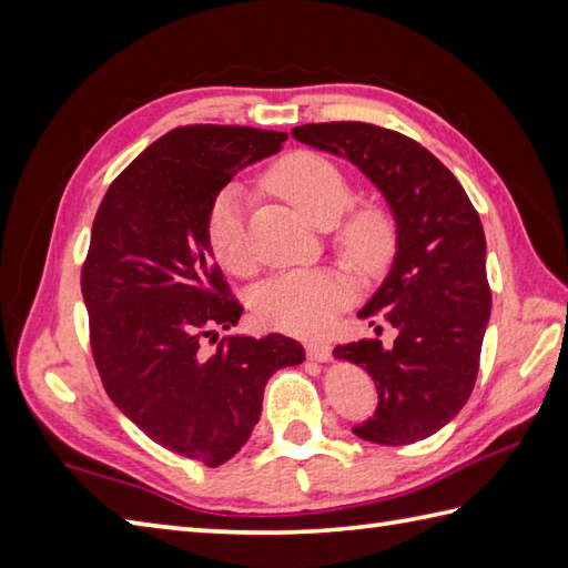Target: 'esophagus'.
<instances>
[{
  "label": "esophagus",
  "mask_w": 568,
  "mask_h": 568,
  "mask_svg": "<svg viewBox=\"0 0 568 568\" xmlns=\"http://www.w3.org/2000/svg\"><path fill=\"white\" fill-rule=\"evenodd\" d=\"M305 352L310 361H329L332 358V346L327 342H307Z\"/></svg>",
  "instance_id": "1"
}]
</instances>
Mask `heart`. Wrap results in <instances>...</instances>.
Segmentation results:
<instances>
[{"label":"heart","mask_w":568,"mask_h":568,"mask_svg":"<svg viewBox=\"0 0 568 568\" xmlns=\"http://www.w3.org/2000/svg\"><path fill=\"white\" fill-rule=\"evenodd\" d=\"M271 185L317 226H329L352 197L339 168L307 151L285 155L271 171ZM244 207V187L232 183L216 195L207 216V241L214 258L236 275L248 273L253 265ZM336 241L346 258L358 265H376L390 253L393 222L388 212L376 204H364L346 216ZM346 300L348 283L336 271H293L263 283L253 300V310L265 327L291 334H320L334 322Z\"/></svg>","instance_id":"1"}]
</instances>
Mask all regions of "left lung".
Instances as JSON below:
<instances>
[{
  "mask_svg": "<svg viewBox=\"0 0 568 568\" xmlns=\"http://www.w3.org/2000/svg\"><path fill=\"white\" fill-rule=\"evenodd\" d=\"M293 139L354 163L395 220L390 271L358 310L388 322L395 342L361 339L334 352L366 366L378 390L376 413L354 434L385 446L427 439L458 415L476 383L490 317L484 224L449 168L397 131L329 122L295 126Z\"/></svg>",
  "mask_w": 568,
  "mask_h": 568,
  "instance_id": "8db88e82",
  "label": "left lung"
}]
</instances>
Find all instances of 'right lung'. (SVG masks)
Wrapping results in <instances>:
<instances>
[{"label":"right lung","mask_w":568,"mask_h":568,"mask_svg":"<svg viewBox=\"0 0 568 568\" xmlns=\"http://www.w3.org/2000/svg\"><path fill=\"white\" fill-rule=\"evenodd\" d=\"M285 131L180 126L106 190L82 265L94 364L106 395L155 444L222 466L251 437L263 388L305 361L300 342L234 334L241 307L207 241L212 202L241 168L277 153Z\"/></svg>","instance_id":"right-lung-1"}]
</instances>
